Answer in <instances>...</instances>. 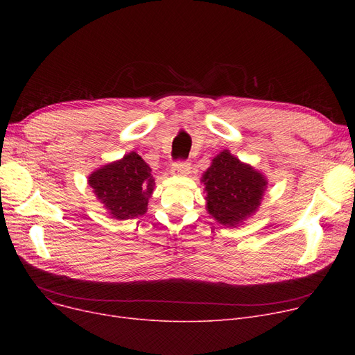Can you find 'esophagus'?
<instances>
[{"mask_svg": "<svg viewBox=\"0 0 355 355\" xmlns=\"http://www.w3.org/2000/svg\"><path fill=\"white\" fill-rule=\"evenodd\" d=\"M190 168L189 162H175L171 168V174L175 177H185L190 174Z\"/></svg>", "mask_w": 355, "mask_h": 355, "instance_id": "1", "label": "esophagus"}]
</instances>
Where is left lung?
I'll use <instances>...</instances> for the list:
<instances>
[{"mask_svg": "<svg viewBox=\"0 0 355 355\" xmlns=\"http://www.w3.org/2000/svg\"><path fill=\"white\" fill-rule=\"evenodd\" d=\"M201 182L206 191V210L218 225L236 227L250 218L262 204L268 180L250 164L223 149L213 159Z\"/></svg>", "mask_w": 355, "mask_h": 355, "instance_id": "obj_1", "label": "left lung"}]
</instances>
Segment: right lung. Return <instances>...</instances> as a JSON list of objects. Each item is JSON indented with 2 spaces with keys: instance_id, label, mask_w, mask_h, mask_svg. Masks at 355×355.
<instances>
[{
  "instance_id": "add662e5",
  "label": "right lung",
  "mask_w": 355,
  "mask_h": 355,
  "mask_svg": "<svg viewBox=\"0 0 355 355\" xmlns=\"http://www.w3.org/2000/svg\"><path fill=\"white\" fill-rule=\"evenodd\" d=\"M151 171V166L130 151L90 173L87 182L112 218L128 220L148 210L155 185Z\"/></svg>"
}]
</instances>
